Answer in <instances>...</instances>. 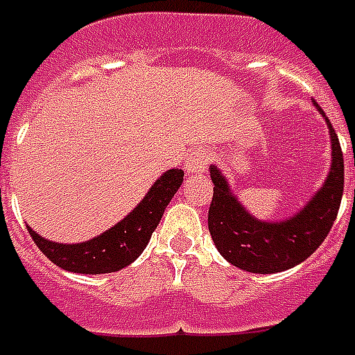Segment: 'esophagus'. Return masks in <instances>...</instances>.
<instances>
[{
	"mask_svg": "<svg viewBox=\"0 0 355 355\" xmlns=\"http://www.w3.org/2000/svg\"><path fill=\"white\" fill-rule=\"evenodd\" d=\"M207 165H209V154L205 150H199L193 152V154L188 157V162L184 164V169L190 177H196V175H201V173L207 169Z\"/></svg>",
	"mask_w": 355,
	"mask_h": 355,
	"instance_id": "1",
	"label": "esophagus"
}]
</instances>
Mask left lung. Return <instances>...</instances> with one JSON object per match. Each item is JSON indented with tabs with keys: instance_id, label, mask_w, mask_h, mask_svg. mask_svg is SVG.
Here are the masks:
<instances>
[{
	"instance_id": "left-lung-1",
	"label": "left lung",
	"mask_w": 355,
	"mask_h": 355,
	"mask_svg": "<svg viewBox=\"0 0 355 355\" xmlns=\"http://www.w3.org/2000/svg\"><path fill=\"white\" fill-rule=\"evenodd\" d=\"M314 105L327 120L331 135V169L316 196L291 218L282 222L256 220L231 193L220 169L211 165L214 193L209 207V231L218 252L243 271L271 275L291 269L314 254L331 231L345 191V157L329 118L316 101Z\"/></svg>"
}]
</instances>
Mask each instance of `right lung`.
I'll use <instances>...</instances> for the list:
<instances>
[{
    "label": "right lung",
    "mask_w": 355,
    "mask_h": 355,
    "mask_svg": "<svg viewBox=\"0 0 355 355\" xmlns=\"http://www.w3.org/2000/svg\"><path fill=\"white\" fill-rule=\"evenodd\" d=\"M184 180V171L169 169L157 178L141 203L101 235L78 244L46 241L28 225L33 243L52 263L64 271L80 275H103L124 269L141 256L152 233L164 216L165 207Z\"/></svg>",
    "instance_id": "right-lung-1"
}]
</instances>
